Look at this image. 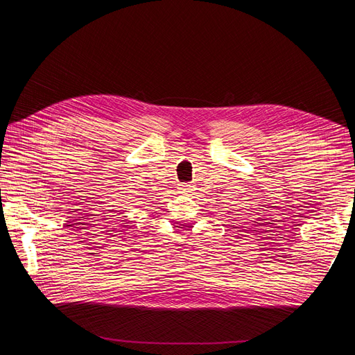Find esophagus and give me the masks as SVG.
I'll use <instances>...</instances> for the list:
<instances>
[{"mask_svg":"<svg viewBox=\"0 0 355 355\" xmlns=\"http://www.w3.org/2000/svg\"><path fill=\"white\" fill-rule=\"evenodd\" d=\"M182 191L188 192V191H189V185H182Z\"/></svg>","mask_w":355,"mask_h":355,"instance_id":"obj_1","label":"esophagus"}]
</instances>
